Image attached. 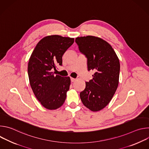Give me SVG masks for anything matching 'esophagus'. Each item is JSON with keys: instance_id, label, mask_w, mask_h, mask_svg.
<instances>
[{"instance_id": "34e87169", "label": "esophagus", "mask_w": 149, "mask_h": 149, "mask_svg": "<svg viewBox=\"0 0 149 149\" xmlns=\"http://www.w3.org/2000/svg\"><path fill=\"white\" fill-rule=\"evenodd\" d=\"M76 80V79H75V78H71V82H74Z\"/></svg>"}]
</instances>
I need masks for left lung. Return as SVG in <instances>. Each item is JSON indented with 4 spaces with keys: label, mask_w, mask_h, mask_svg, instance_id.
<instances>
[{
    "label": "left lung",
    "mask_w": 149,
    "mask_h": 149,
    "mask_svg": "<svg viewBox=\"0 0 149 149\" xmlns=\"http://www.w3.org/2000/svg\"><path fill=\"white\" fill-rule=\"evenodd\" d=\"M79 50L87 58L88 70H93V79L86 82L80 93L82 104L92 111H98L111 100L118 86L119 59L107 42L94 36L77 37Z\"/></svg>",
    "instance_id": "8db88e82"
}]
</instances>
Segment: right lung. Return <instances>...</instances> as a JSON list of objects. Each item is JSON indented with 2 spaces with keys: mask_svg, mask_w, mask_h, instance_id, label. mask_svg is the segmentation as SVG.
Returning <instances> with one entry per match:
<instances>
[{
  "mask_svg": "<svg viewBox=\"0 0 149 149\" xmlns=\"http://www.w3.org/2000/svg\"><path fill=\"white\" fill-rule=\"evenodd\" d=\"M74 38L57 35L42 38L35 47L29 60L28 72L32 90L42 105L56 110L65 102L70 89L69 77L55 75L52 70L62 65V55L73 44Z\"/></svg>",
  "mask_w": 149,
  "mask_h": 149,
  "instance_id": "add662e5",
  "label": "right lung"
}]
</instances>
